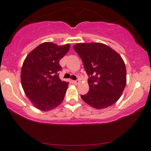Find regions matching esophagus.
<instances>
[{"mask_svg":"<svg viewBox=\"0 0 151 151\" xmlns=\"http://www.w3.org/2000/svg\"><path fill=\"white\" fill-rule=\"evenodd\" d=\"M80 82V80H74V81H73V83L75 84H79Z\"/></svg>","mask_w":151,"mask_h":151,"instance_id":"1","label":"esophagus"}]
</instances>
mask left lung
Returning a JSON list of instances; mask_svg holds the SVG:
<instances>
[{
	"instance_id": "left-lung-1",
	"label": "left lung",
	"mask_w": 151,
	"mask_h": 151,
	"mask_svg": "<svg viewBox=\"0 0 151 151\" xmlns=\"http://www.w3.org/2000/svg\"><path fill=\"white\" fill-rule=\"evenodd\" d=\"M73 49L89 76V91L81 95L84 102L98 110L116 102L127 84V70L120 55L100 42L78 43Z\"/></svg>"
}]
</instances>
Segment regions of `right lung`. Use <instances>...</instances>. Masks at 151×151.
<instances>
[{
  "instance_id": "1",
  "label": "right lung",
  "mask_w": 151,
  "mask_h": 151,
  "mask_svg": "<svg viewBox=\"0 0 151 151\" xmlns=\"http://www.w3.org/2000/svg\"><path fill=\"white\" fill-rule=\"evenodd\" d=\"M69 49L70 44L45 42L33 49L24 59L20 73L22 87L39 110H53L64 100L69 82L60 79L58 71L62 67L59 62Z\"/></svg>"
}]
</instances>
